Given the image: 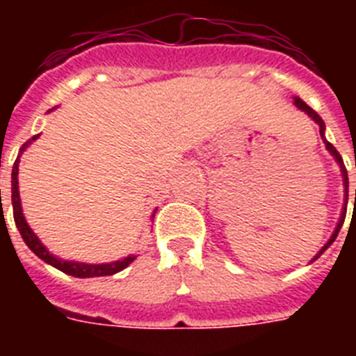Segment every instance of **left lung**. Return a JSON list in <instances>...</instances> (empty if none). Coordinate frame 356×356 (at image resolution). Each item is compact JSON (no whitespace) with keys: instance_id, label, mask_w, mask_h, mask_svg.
<instances>
[{"instance_id":"left-lung-1","label":"left lung","mask_w":356,"mask_h":356,"mask_svg":"<svg viewBox=\"0 0 356 356\" xmlns=\"http://www.w3.org/2000/svg\"><path fill=\"white\" fill-rule=\"evenodd\" d=\"M293 105H296V107H298V108H301V111H305V113L309 114L310 118L314 120V122L318 123V125H320V134H321V138H323V142H325L327 149L331 151V155L334 156V159H337V162H338V164H340V168H342V175H343V186H346V207H343L342 218H340V222H338V225H337V229H334V233H332L331 240H329V242H327L325 245H323V249H321L320 253L316 254V259H318V257H320V254L323 253V251H325V249L329 248V245H331L332 242H334V240H337L338 233H340V229H342V225H343V220H346V211H348V186H349V184H348V170H346V166H343V161H342V156H340V153H338V151H337V147H334V145H332L331 142H327V140H325V136H323V131H325V123H323V120L320 118V114L316 113L314 108H310L309 105H307V103H305V102H301V99H299V97H296V99H293ZM355 207H356V190H355ZM316 259H312V260H316Z\"/></svg>"}]
</instances>
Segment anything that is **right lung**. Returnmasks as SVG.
<instances>
[{
    "instance_id": "add662e5",
    "label": "right lung",
    "mask_w": 356,
    "mask_h": 356,
    "mask_svg": "<svg viewBox=\"0 0 356 356\" xmlns=\"http://www.w3.org/2000/svg\"><path fill=\"white\" fill-rule=\"evenodd\" d=\"M38 136H33L31 140H27L22 147V151L27 147V145L36 140ZM18 162H14L13 166V214H14V222H16V227H18L19 234L24 238V242L27 243V248L36 254V257H40L44 262L47 264H51L53 268H57V270L64 271V273H68L72 277H81V279H85V277H105V275H114V273H118L122 271L123 268H127L131 262H133L136 257H125L123 260H116V262H111V264H85V262H70V260H60L57 257H53L49 251H47L42 242L36 238V234L31 231V227L25 222L24 214H22V203H19V192H18ZM1 194V192H0Z\"/></svg>"
}]
</instances>
